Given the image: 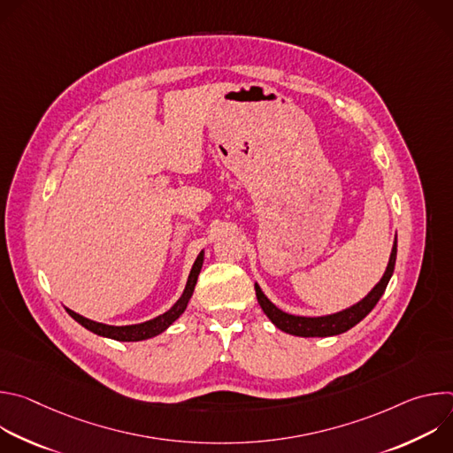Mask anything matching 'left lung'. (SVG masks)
Here are the masks:
<instances>
[{"label":"left lung","instance_id":"8db88e82","mask_svg":"<svg viewBox=\"0 0 453 453\" xmlns=\"http://www.w3.org/2000/svg\"><path fill=\"white\" fill-rule=\"evenodd\" d=\"M396 250H398V240L395 238L389 264H387V269H385L381 280L372 287V290L365 297H362L358 303L351 304L346 310H341V311H335V313H330V315H320V317L292 315V313H287V311L280 310L264 294L260 285L254 283L257 303H260L262 310L271 319L273 325L276 328H280L281 332H285V334H290V335H296V337H334V335H341V334L351 330L355 325H358V322L376 306V303L383 296V292L387 288V283H389V280L395 273Z\"/></svg>","mask_w":453,"mask_h":453}]
</instances>
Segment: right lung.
Returning a JSON list of instances; mask_svg holds the SVG:
<instances>
[{"label": "right lung", "mask_w": 453, "mask_h": 453, "mask_svg": "<svg viewBox=\"0 0 453 453\" xmlns=\"http://www.w3.org/2000/svg\"><path fill=\"white\" fill-rule=\"evenodd\" d=\"M203 264H204V250H201V254L197 256L196 264H193L191 271H189V276H188V281H186V287L180 294V297L175 301V304L166 310L165 313L150 319V320H145V322H140V325H127V326H112V325H104V322H96V320H91L88 317H82L81 313L66 308V311L79 322V325H82L86 330L100 335V337H107V339H112V341H119V342H140V341H147V339H152L159 334H163L165 330H168L173 322L184 313L191 296H193V290H196V285H197V278L201 274V269H203Z\"/></svg>", "instance_id": "add662e5"}]
</instances>
